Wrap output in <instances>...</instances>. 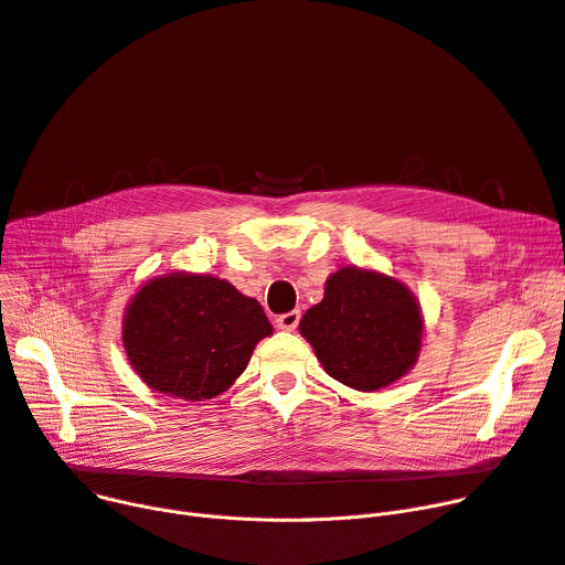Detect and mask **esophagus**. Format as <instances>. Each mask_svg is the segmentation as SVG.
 Instances as JSON below:
<instances>
[{
    "mask_svg": "<svg viewBox=\"0 0 565 565\" xmlns=\"http://www.w3.org/2000/svg\"><path fill=\"white\" fill-rule=\"evenodd\" d=\"M297 324H299V311H288V313H281L277 318V327L281 331H295Z\"/></svg>",
    "mask_w": 565,
    "mask_h": 565,
    "instance_id": "obj_1",
    "label": "esophagus"
}]
</instances>
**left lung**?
<instances>
[{
    "label": "left lung",
    "instance_id": "obj_1",
    "mask_svg": "<svg viewBox=\"0 0 565 565\" xmlns=\"http://www.w3.org/2000/svg\"><path fill=\"white\" fill-rule=\"evenodd\" d=\"M420 302L395 277L348 266L329 275L322 302L299 320L324 372L361 393L402 380L423 348Z\"/></svg>",
    "mask_w": 565,
    "mask_h": 565
}]
</instances>
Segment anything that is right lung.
Returning <instances> with one entry per match:
<instances>
[{"label":"right lung","instance_id":"1","mask_svg":"<svg viewBox=\"0 0 565 565\" xmlns=\"http://www.w3.org/2000/svg\"><path fill=\"white\" fill-rule=\"evenodd\" d=\"M270 333L254 297L227 279L183 270L147 279L122 318V345L138 377L185 402L232 388Z\"/></svg>","mask_w":565,"mask_h":565}]
</instances>
